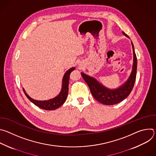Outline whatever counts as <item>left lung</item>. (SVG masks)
Wrapping results in <instances>:
<instances>
[{
	"label": "left lung",
	"instance_id": "obj_1",
	"mask_svg": "<svg viewBox=\"0 0 156 156\" xmlns=\"http://www.w3.org/2000/svg\"><path fill=\"white\" fill-rule=\"evenodd\" d=\"M122 33L127 37L129 38L124 32ZM131 42L133 52V63L132 71L128 80L122 85L116 89H109L101 83H99L94 78L87 75L84 73H81V75L88 85L93 96L99 102L105 105H114L126 98L134 86L136 76L137 70V58L135 52L134 46Z\"/></svg>",
	"mask_w": 156,
	"mask_h": 156
}]
</instances>
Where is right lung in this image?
Masks as SVG:
<instances>
[{
	"label": "right lung",
	"mask_w": 156,
	"mask_h": 156,
	"mask_svg": "<svg viewBox=\"0 0 156 156\" xmlns=\"http://www.w3.org/2000/svg\"><path fill=\"white\" fill-rule=\"evenodd\" d=\"M75 69V67H72L68 70L65 72L62 79V90L60 93L54 98L48 100V101H37L32 99L30 97L28 94L26 93L25 89L23 88V92L28 99L33 102L34 105L39 107L41 108L46 110H53L60 107L66 101V98L68 96L69 92V79L70 75L72 71Z\"/></svg>",
	"instance_id": "obj_1"
}]
</instances>
